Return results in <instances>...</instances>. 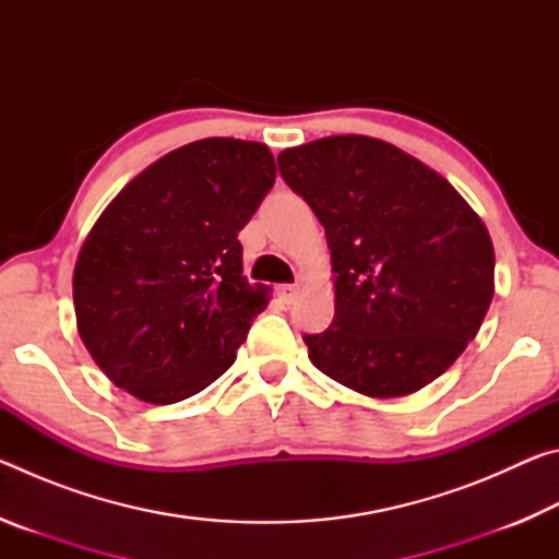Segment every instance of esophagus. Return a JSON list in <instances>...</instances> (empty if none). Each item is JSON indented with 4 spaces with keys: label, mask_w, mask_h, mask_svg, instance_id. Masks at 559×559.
I'll return each instance as SVG.
<instances>
[{
    "label": "esophagus",
    "mask_w": 559,
    "mask_h": 559,
    "mask_svg": "<svg viewBox=\"0 0 559 559\" xmlns=\"http://www.w3.org/2000/svg\"><path fill=\"white\" fill-rule=\"evenodd\" d=\"M296 296H298L296 283H283V286H278V298L286 302V306H290V302L296 300Z\"/></svg>",
    "instance_id": "34e87169"
}]
</instances>
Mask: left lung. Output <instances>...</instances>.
I'll use <instances>...</instances> for the list:
<instances>
[{
    "instance_id": "obj_1",
    "label": "left lung",
    "mask_w": 559,
    "mask_h": 559,
    "mask_svg": "<svg viewBox=\"0 0 559 559\" xmlns=\"http://www.w3.org/2000/svg\"><path fill=\"white\" fill-rule=\"evenodd\" d=\"M278 173L325 226L335 318L302 335L330 380L404 396L476 337L493 298V243L447 179L400 147L335 135L283 150Z\"/></svg>"
}]
</instances>
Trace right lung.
Returning a JSON list of instances; mask_svg holds the SVG:
<instances>
[{"mask_svg":"<svg viewBox=\"0 0 559 559\" xmlns=\"http://www.w3.org/2000/svg\"><path fill=\"white\" fill-rule=\"evenodd\" d=\"M276 179L266 145L206 138L110 202L73 271L75 320L120 390L175 404L229 370L266 288L241 276L239 231Z\"/></svg>","mask_w":559,"mask_h":559,"instance_id":"right-lung-1","label":"right lung"}]
</instances>
